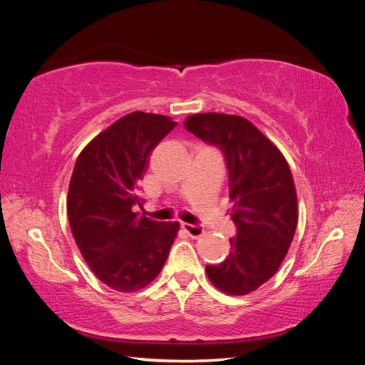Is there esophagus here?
I'll use <instances>...</instances> for the list:
<instances>
[{
    "label": "esophagus",
    "mask_w": 365,
    "mask_h": 365,
    "mask_svg": "<svg viewBox=\"0 0 365 365\" xmlns=\"http://www.w3.org/2000/svg\"><path fill=\"white\" fill-rule=\"evenodd\" d=\"M181 228L185 231L187 235H189L190 237H201L204 233H205V230H204V227L202 225H197V224H185V222H182L181 224Z\"/></svg>",
    "instance_id": "obj_1"
}]
</instances>
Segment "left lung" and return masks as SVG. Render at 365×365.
Instances as JSON below:
<instances>
[{"mask_svg": "<svg viewBox=\"0 0 365 365\" xmlns=\"http://www.w3.org/2000/svg\"><path fill=\"white\" fill-rule=\"evenodd\" d=\"M185 129L222 150L237 233L231 252L205 272L219 291L247 295L277 272L298 222L297 193L288 161L274 143L240 115H189Z\"/></svg>", "mask_w": 365, "mask_h": 365, "instance_id": "8db88e82", "label": "left lung"}]
</instances>
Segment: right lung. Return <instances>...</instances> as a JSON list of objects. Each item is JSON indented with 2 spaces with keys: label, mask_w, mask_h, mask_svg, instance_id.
Here are the masks:
<instances>
[{
  "label": "right lung",
  "mask_w": 365,
  "mask_h": 365,
  "mask_svg": "<svg viewBox=\"0 0 365 365\" xmlns=\"http://www.w3.org/2000/svg\"><path fill=\"white\" fill-rule=\"evenodd\" d=\"M176 126L168 115L118 118L81 152L68 187L71 233L96 277L118 292L143 289L163 269L180 230L134 212L149 153Z\"/></svg>",
  "instance_id": "1"
}]
</instances>
